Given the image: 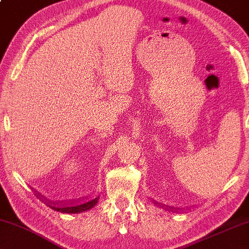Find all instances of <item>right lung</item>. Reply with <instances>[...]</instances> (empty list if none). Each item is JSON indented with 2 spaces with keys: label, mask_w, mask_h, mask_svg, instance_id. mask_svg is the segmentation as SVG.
Instances as JSON below:
<instances>
[{
  "label": "right lung",
  "mask_w": 249,
  "mask_h": 249,
  "mask_svg": "<svg viewBox=\"0 0 249 249\" xmlns=\"http://www.w3.org/2000/svg\"><path fill=\"white\" fill-rule=\"evenodd\" d=\"M98 198H94L93 200H90L86 202V204L82 205H76V206H72V207H56V206H51L52 209L56 210V212L60 213H81V212H86V210H89L93 207V206L97 204Z\"/></svg>",
  "instance_id": "obj_1"
}]
</instances>
